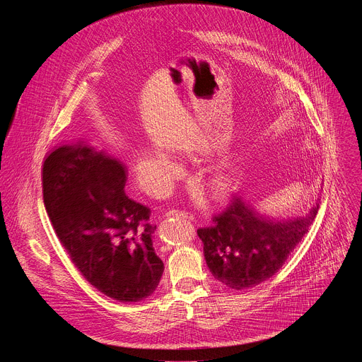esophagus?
<instances>
[{
  "mask_svg": "<svg viewBox=\"0 0 362 362\" xmlns=\"http://www.w3.org/2000/svg\"><path fill=\"white\" fill-rule=\"evenodd\" d=\"M168 218H183V219H187V221H194L193 215L190 212H185V211H169L166 214Z\"/></svg>",
  "mask_w": 362,
  "mask_h": 362,
  "instance_id": "esophagus-1",
  "label": "esophagus"
}]
</instances>
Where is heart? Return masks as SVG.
I'll list each match as a JSON object with an SVG mask.
<instances>
[{
	"label": "heart",
	"mask_w": 362,
	"mask_h": 362,
	"mask_svg": "<svg viewBox=\"0 0 362 362\" xmlns=\"http://www.w3.org/2000/svg\"><path fill=\"white\" fill-rule=\"evenodd\" d=\"M136 175L148 193L162 196L183 175V168L166 150L147 144L137 151ZM202 183L216 202L229 199L236 189L235 177L223 170H214L203 176Z\"/></svg>",
	"instance_id": "1"
}]
</instances>
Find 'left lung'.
I'll list each match as a JSON object with an SVG mask.
<instances>
[{"label": "left lung", "instance_id": "1", "mask_svg": "<svg viewBox=\"0 0 362 362\" xmlns=\"http://www.w3.org/2000/svg\"><path fill=\"white\" fill-rule=\"evenodd\" d=\"M320 203L306 216L285 222L264 218L233 197L214 225L197 229L212 275L232 289H246L275 275L315 221Z\"/></svg>", "mask_w": 362, "mask_h": 362}]
</instances>
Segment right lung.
Returning a JSON list of instances; mask_svg holds the SVG:
<instances>
[{
    "label": "right lung",
    "instance_id": "add662e5",
    "mask_svg": "<svg viewBox=\"0 0 362 362\" xmlns=\"http://www.w3.org/2000/svg\"><path fill=\"white\" fill-rule=\"evenodd\" d=\"M127 168L86 143L63 144L42 165V199L57 238L100 292L139 302L158 288L165 265L154 253L150 209L124 193Z\"/></svg>",
    "mask_w": 362,
    "mask_h": 362
}]
</instances>
